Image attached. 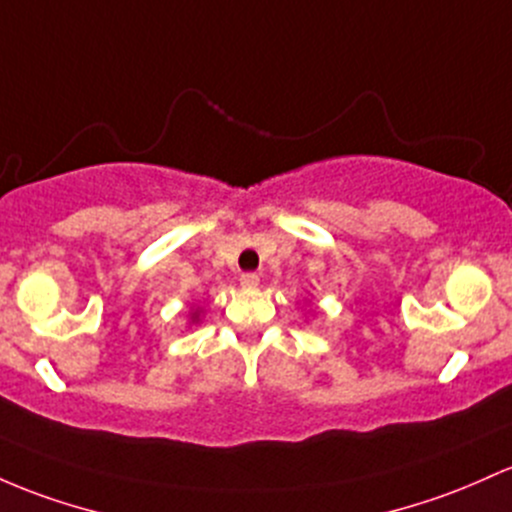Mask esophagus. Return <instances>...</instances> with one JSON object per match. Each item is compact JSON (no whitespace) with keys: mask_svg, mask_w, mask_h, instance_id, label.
Listing matches in <instances>:
<instances>
[{"mask_svg":"<svg viewBox=\"0 0 512 512\" xmlns=\"http://www.w3.org/2000/svg\"><path fill=\"white\" fill-rule=\"evenodd\" d=\"M257 284H260V277H257L255 272H245L243 277H240V286H243V289H255Z\"/></svg>","mask_w":512,"mask_h":512,"instance_id":"esophagus-1","label":"esophagus"}]
</instances>
